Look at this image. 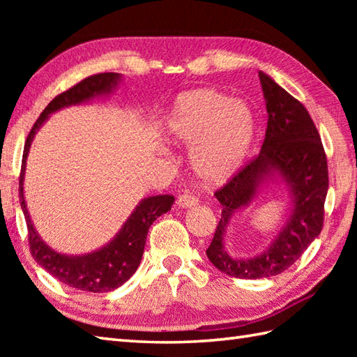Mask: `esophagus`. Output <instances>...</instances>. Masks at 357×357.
<instances>
[{
  "label": "esophagus",
  "mask_w": 357,
  "mask_h": 357,
  "mask_svg": "<svg viewBox=\"0 0 357 357\" xmlns=\"http://www.w3.org/2000/svg\"><path fill=\"white\" fill-rule=\"evenodd\" d=\"M178 206L179 207H184V208H188V207H195L198 206V198H196V195L190 193V192H184L183 195H179L178 198Z\"/></svg>",
  "instance_id": "34e87169"
}]
</instances>
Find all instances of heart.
<instances>
[{
  "instance_id": "1",
  "label": "heart",
  "mask_w": 357,
  "mask_h": 357,
  "mask_svg": "<svg viewBox=\"0 0 357 357\" xmlns=\"http://www.w3.org/2000/svg\"><path fill=\"white\" fill-rule=\"evenodd\" d=\"M170 138L195 146L192 165L208 184L230 179L244 162L255 136V119L247 104L215 89L179 95L167 118Z\"/></svg>"
}]
</instances>
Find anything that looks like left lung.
<instances>
[{
    "instance_id": "obj_1",
    "label": "left lung",
    "mask_w": 357,
    "mask_h": 357,
    "mask_svg": "<svg viewBox=\"0 0 357 357\" xmlns=\"http://www.w3.org/2000/svg\"><path fill=\"white\" fill-rule=\"evenodd\" d=\"M268 123L259 155L239 169L215 192L222 213L207 257L218 270L239 279L276 276L299 259L324 227L328 192L327 155L319 132L304 104L259 72ZM273 171L291 185L294 211L272 247L259 257L236 260L223 250V236L231 215L248 205L257 187Z\"/></svg>"
}]
</instances>
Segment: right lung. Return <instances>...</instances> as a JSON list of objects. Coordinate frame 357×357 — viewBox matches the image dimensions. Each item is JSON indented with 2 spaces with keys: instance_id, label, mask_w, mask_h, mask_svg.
I'll return each mask as SVG.
<instances>
[{
  "instance_id": "add662e5",
  "label": "right lung",
  "mask_w": 357,
  "mask_h": 357,
  "mask_svg": "<svg viewBox=\"0 0 357 357\" xmlns=\"http://www.w3.org/2000/svg\"><path fill=\"white\" fill-rule=\"evenodd\" d=\"M118 79L119 75L113 72L92 75V77H87L86 79L79 81L78 84H75L69 90H66V92L53 98L47 107L43 110L40 118L36 119L32 130L29 132L24 146V153H22V164L20 173V202L27 224V241L30 253H32L33 259L40 264L45 271H49L53 278L61 280L66 285L82 291H112L123 285L126 280H128V278L133 275L141 262L150 225L153 224L159 216L167 213V211L172 208L174 196L158 195L146 198L135 208L130 218L127 219V222L116 236L113 238L110 244L90 255L66 256L61 253H56L55 250L45 245L41 238L36 234L32 221H30L24 202V195H22L26 159L30 142L33 139V135L36 133L38 128L41 127L44 121L47 119L50 113L67 107V105L84 102L93 96L107 93L118 84Z\"/></svg>"
}]
</instances>
